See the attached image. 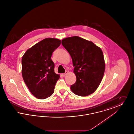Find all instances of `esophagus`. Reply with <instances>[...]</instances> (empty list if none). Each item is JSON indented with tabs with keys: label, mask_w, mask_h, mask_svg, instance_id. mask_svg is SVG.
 I'll use <instances>...</instances> for the list:
<instances>
[{
	"label": "esophagus",
	"mask_w": 134,
	"mask_h": 134,
	"mask_svg": "<svg viewBox=\"0 0 134 134\" xmlns=\"http://www.w3.org/2000/svg\"><path fill=\"white\" fill-rule=\"evenodd\" d=\"M67 73H68V72H67V71H66L62 75H63V76H66V75L67 74Z\"/></svg>",
	"instance_id": "34e87169"
}]
</instances>
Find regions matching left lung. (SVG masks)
I'll use <instances>...</instances> for the list:
<instances>
[{
  "instance_id": "8db88e82",
  "label": "left lung",
  "mask_w": 134,
  "mask_h": 134,
  "mask_svg": "<svg viewBox=\"0 0 134 134\" xmlns=\"http://www.w3.org/2000/svg\"><path fill=\"white\" fill-rule=\"evenodd\" d=\"M62 44L70 54L75 67L76 81L71 86L72 91L81 96L92 94L98 88L104 73L102 50L92 42L77 36L64 38Z\"/></svg>"
}]
</instances>
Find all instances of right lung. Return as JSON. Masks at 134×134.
Instances as JSON below:
<instances>
[{
    "mask_svg": "<svg viewBox=\"0 0 134 134\" xmlns=\"http://www.w3.org/2000/svg\"><path fill=\"white\" fill-rule=\"evenodd\" d=\"M61 44V40L46 38L26 51L21 59L22 75L32 94L44 99L51 96L60 76L54 72L52 53Z\"/></svg>",
    "mask_w": 134,
    "mask_h": 134,
    "instance_id": "obj_1",
    "label": "right lung"
}]
</instances>
